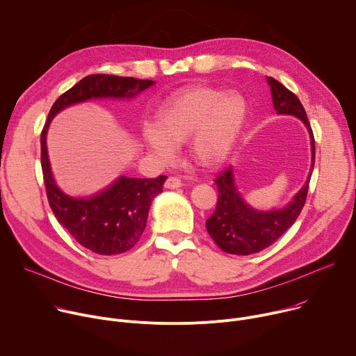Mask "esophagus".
I'll list each match as a JSON object with an SVG mask.
<instances>
[{"instance_id": "34e87169", "label": "esophagus", "mask_w": 356, "mask_h": 356, "mask_svg": "<svg viewBox=\"0 0 356 356\" xmlns=\"http://www.w3.org/2000/svg\"><path fill=\"white\" fill-rule=\"evenodd\" d=\"M182 186V179L179 177H168V179L165 181V188L168 189H175Z\"/></svg>"}]
</instances>
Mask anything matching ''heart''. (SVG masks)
<instances>
[{
  "label": "heart",
  "mask_w": 356,
  "mask_h": 356,
  "mask_svg": "<svg viewBox=\"0 0 356 356\" xmlns=\"http://www.w3.org/2000/svg\"><path fill=\"white\" fill-rule=\"evenodd\" d=\"M248 107L242 96L211 86H191L175 92L158 108L155 127L143 129L145 145L163 160L174 155V145L189 141L196 164H222L238 140Z\"/></svg>",
  "instance_id": "b5f03b06"
}]
</instances>
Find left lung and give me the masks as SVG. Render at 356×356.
<instances>
[{
    "label": "left lung",
    "mask_w": 356,
    "mask_h": 356,
    "mask_svg": "<svg viewBox=\"0 0 356 356\" xmlns=\"http://www.w3.org/2000/svg\"><path fill=\"white\" fill-rule=\"evenodd\" d=\"M274 108L280 114H293L304 122L311 137L312 163L315 161V141L307 113L300 99L284 85L267 77ZM314 168V164H312ZM311 168V172H312ZM218 186V202L212 216L207 220V230L219 249L230 254H253L261 252L277 241L280 236L297 220L301 213L309 188V177L305 185L296 195L289 207L259 212L245 204L239 192L236 191L232 168H225L215 178Z\"/></svg>",
    "instance_id": "obj_1"
}]
</instances>
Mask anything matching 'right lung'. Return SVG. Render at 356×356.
I'll use <instances>...</instances> for the list:
<instances>
[{
	"mask_svg": "<svg viewBox=\"0 0 356 356\" xmlns=\"http://www.w3.org/2000/svg\"><path fill=\"white\" fill-rule=\"evenodd\" d=\"M154 82L114 74H89L60 95L48 114L41 133V165L49 207L73 239L97 254L130 250L141 238L149 205L163 192L165 175L156 178L120 177L107 189L86 198L63 193L54 181L47 151V131L52 117L62 108L92 97H133Z\"/></svg>",
	"mask_w": 356,
	"mask_h": 356,
	"instance_id": "1",
	"label": "right lung"
}]
</instances>
